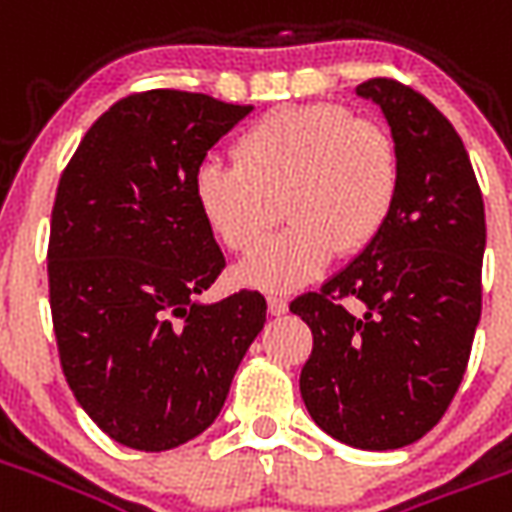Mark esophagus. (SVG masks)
<instances>
[{
	"mask_svg": "<svg viewBox=\"0 0 512 512\" xmlns=\"http://www.w3.org/2000/svg\"><path fill=\"white\" fill-rule=\"evenodd\" d=\"M268 312H271V315H285V312H288V299H285L282 293H271V296H268Z\"/></svg>",
	"mask_w": 512,
	"mask_h": 512,
	"instance_id": "1",
	"label": "esophagus"
}]
</instances>
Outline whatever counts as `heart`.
<instances>
[{"label":"heart","instance_id":"b5f03b06","mask_svg":"<svg viewBox=\"0 0 512 512\" xmlns=\"http://www.w3.org/2000/svg\"><path fill=\"white\" fill-rule=\"evenodd\" d=\"M400 156L384 126L343 106L277 109L235 142V164L194 169L202 219L233 252L249 255L279 222L288 230L238 266L244 285L296 288L332 257L359 255L384 235L400 200Z\"/></svg>","mask_w":512,"mask_h":512}]
</instances>
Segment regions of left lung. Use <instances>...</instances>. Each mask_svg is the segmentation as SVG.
<instances>
[{
  "label": "left lung",
  "instance_id": "1",
  "mask_svg": "<svg viewBox=\"0 0 512 512\" xmlns=\"http://www.w3.org/2000/svg\"><path fill=\"white\" fill-rule=\"evenodd\" d=\"M356 95L389 123L400 200L376 244L290 312L315 340L299 378L315 425L359 450H397L444 417L466 373L483 307L485 208L461 136L425 95L392 79Z\"/></svg>",
  "mask_w": 512,
  "mask_h": 512
}]
</instances>
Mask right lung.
I'll use <instances>...</instances> for the list:
<instances>
[{"label":"right lung","mask_w":512,"mask_h":512,"mask_svg":"<svg viewBox=\"0 0 512 512\" xmlns=\"http://www.w3.org/2000/svg\"><path fill=\"white\" fill-rule=\"evenodd\" d=\"M249 112L202 93L128 95L62 172L49 238L62 373L95 425L131 450L200 436L266 323L257 290L200 301L224 255L194 200V169Z\"/></svg>","instance_id":"add662e5"}]
</instances>
